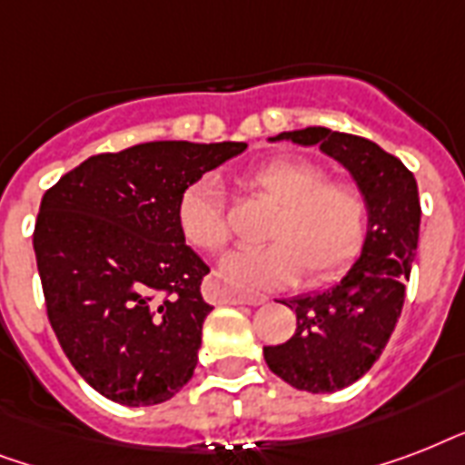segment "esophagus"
<instances>
[{
	"label": "esophagus",
	"instance_id": "obj_1",
	"mask_svg": "<svg viewBox=\"0 0 465 465\" xmlns=\"http://www.w3.org/2000/svg\"><path fill=\"white\" fill-rule=\"evenodd\" d=\"M204 299L212 304H248V306H261L268 302V297L262 294H253V292H233L224 284L207 280L204 282Z\"/></svg>",
	"mask_w": 465,
	"mask_h": 465
}]
</instances>
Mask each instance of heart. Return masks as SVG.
<instances>
[{"instance_id": "obj_1", "label": "heart", "mask_w": 465, "mask_h": 465, "mask_svg": "<svg viewBox=\"0 0 465 465\" xmlns=\"http://www.w3.org/2000/svg\"><path fill=\"white\" fill-rule=\"evenodd\" d=\"M318 163L280 156L243 175V188L277 204L261 248H239L219 265L222 280L246 290H275L306 272L313 284L342 275L369 236V203L360 185L325 181ZM183 236L200 251L217 253L232 236L224 190L214 175H200L178 200Z\"/></svg>"}]
</instances>
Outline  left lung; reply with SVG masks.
I'll return each mask as SVG.
<instances>
[{"mask_svg": "<svg viewBox=\"0 0 465 465\" xmlns=\"http://www.w3.org/2000/svg\"><path fill=\"white\" fill-rule=\"evenodd\" d=\"M275 140L316 144L338 159L369 203L360 261L332 290L282 302L297 313V331L282 345L262 347L270 371L282 381L332 393L367 374L401 318L420 239L418 183L403 161L357 134L306 127Z\"/></svg>", "mask_w": 465, "mask_h": 465, "instance_id": "left-lung-1", "label": "left lung"}]
</instances>
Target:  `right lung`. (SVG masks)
Wrapping results in <instances>:
<instances>
[{
	"label": "right lung",
	"instance_id": "right-lung-1",
	"mask_svg": "<svg viewBox=\"0 0 465 465\" xmlns=\"http://www.w3.org/2000/svg\"><path fill=\"white\" fill-rule=\"evenodd\" d=\"M243 142H144L89 156L40 200L33 232L47 321L82 379L156 405L193 379L210 272L178 224L183 190Z\"/></svg>",
	"mask_w": 465,
	"mask_h": 465
}]
</instances>
